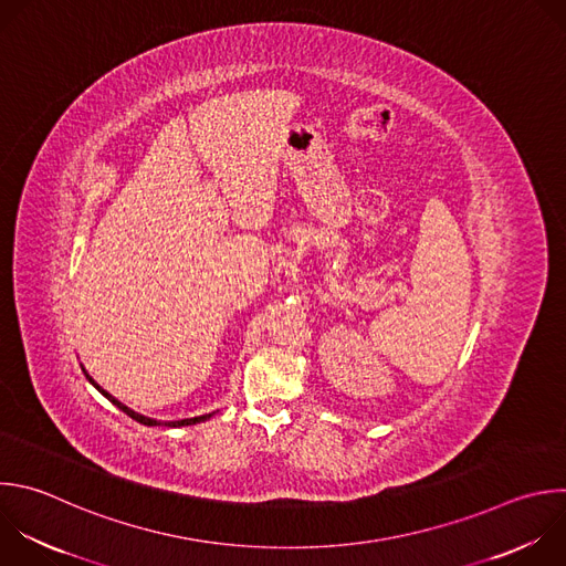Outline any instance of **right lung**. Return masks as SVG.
Listing matches in <instances>:
<instances>
[{
    "mask_svg": "<svg viewBox=\"0 0 566 566\" xmlns=\"http://www.w3.org/2000/svg\"><path fill=\"white\" fill-rule=\"evenodd\" d=\"M84 370V375H86V380L108 400V402H113L119 411H124L128 418H133L135 422H139V424H144V427H170V429H177V427H191V424H198V422H207L209 418H213L216 413H207V416H198V418H184V420H172V422H161V420H155V418H146V416H142V413H137V411H133V409H128L126 405H122L117 398H113L108 391H104L91 375L86 373V368H82Z\"/></svg>",
    "mask_w": 566,
    "mask_h": 566,
    "instance_id": "obj_1",
    "label": "right lung"
}]
</instances>
